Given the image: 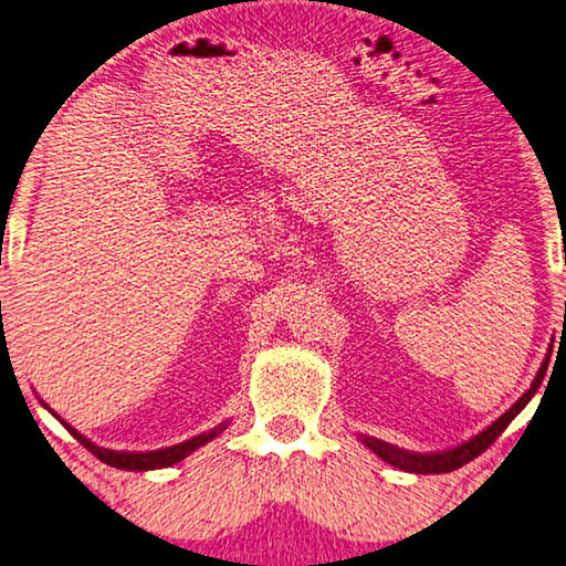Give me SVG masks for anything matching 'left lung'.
Here are the masks:
<instances>
[{"instance_id": "obj_1", "label": "left lung", "mask_w": 566, "mask_h": 566, "mask_svg": "<svg viewBox=\"0 0 566 566\" xmlns=\"http://www.w3.org/2000/svg\"><path fill=\"white\" fill-rule=\"evenodd\" d=\"M547 364H549V357L542 361L539 371H536V377L532 381V387L524 391V395L514 401L512 409H506L504 415L492 421L490 427L484 429V432H479L476 437L469 439V442L459 444L454 449H447V452H432V454H415V452H407V449H399L395 444H387L381 442V439H375V437H361V442L367 444L371 452H375L377 457L385 459L387 464L397 467V469H405V472H415V474H444V472H454V469H459L467 462H472L474 457H479L484 452L486 447L494 444V439L500 437L506 427H510V421L520 415V411L526 407V401H530L536 389H539L544 375H547Z\"/></svg>"}]
</instances>
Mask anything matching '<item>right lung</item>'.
I'll return each mask as SVG.
<instances>
[{"label": "right lung", "instance_id": "1", "mask_svg": "<svg viewBox=\"0 0 566 566\" xmlns=\"http://www.w3.org/2000/svg\"><path fill=\"white\" fill-rule=\"evenodd\" d=\"M62 424H64V421H62ZM64 427L70 429V434L76 439V442H82L94 457L102 459L104 464L117 467V469H129V472H147V469H161V467L177 464V462H181V459L195 452V449H199V447L207 444V442H212L214 437H219L227 429V424H219V427L209 429V432L199 434L195 439H187V442L175 444V447H167V449H155V452H112V449H104V447L92 444L87 437L76 432V429H72L70 424H64Z\"/></svg>", "mask_w": 566, "mask_h": 566}]
</instances>
